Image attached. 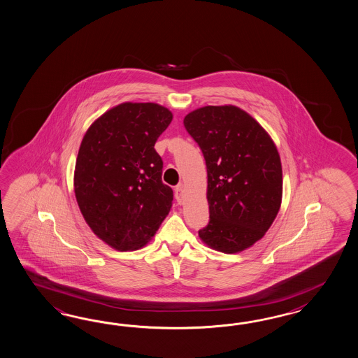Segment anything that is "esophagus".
<instances>
[{
    "instance_id": "esophagus-1",
    "label": "esophagus",
    "mask_w": 358,
    "mask_h": 358,
    "mask_svg": "<svg viewBox=\"0 0 358 358\" xmlns=\"http://www.w3.org/2000/svg\"><path fill=\"white\" fill-rule=\"evenodd\" d=\"M183 184H178V185L175 187V199H176L178 203H182V202H183Z\"/></svg>"
}]
</instances>
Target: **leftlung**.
Here are the masks:
<instances>
[{"label": "left lung", "instance_id": "obj_1", "mask_svg": "<svg viewBox=\"0 0 358 358\" xmlns=\"http://www.w3.org/2000/svg\"><path fill=\"white\" fill-rule=\"evenodd\" d=\"M208 170L209 223L203 243L223 253L244 250L265 235L282 202V164L275 144L236 106H205L184 118Z\"/></svg>", "mask_w": 358, "mask_h": 358}]
</instances>
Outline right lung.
Returning <instances> with one entry per match:
<instances>
[{"label":"right lung","instance_id":"obj_1","mask_svg":"<svg viewBox=\"0 0 358 358\" xmlns=\"http://www.w3.org/2000/svg\"><path fill=\"white\" fill-rule=\"evenodd\" d=\"M173 120L161 105L124 102L106 111L85 132L73 187L93 232L118 250H134L155 236L173 205L162 183L157 138Z\"/></svg>","mask_w":358,"mask_h":358}]
</instances>
